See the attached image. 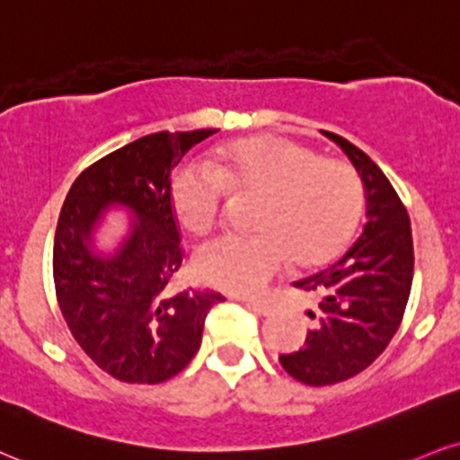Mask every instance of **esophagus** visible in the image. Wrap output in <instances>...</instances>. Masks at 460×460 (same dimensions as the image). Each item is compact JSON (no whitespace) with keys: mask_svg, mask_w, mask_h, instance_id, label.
<instances>
[{"mask_svg":"<svg viewBox=\"0 0 460 460\" xmlns=\"http://www.w3.org/2000/svg\"><path fill=\"white\" fill-rule=\"evenodd\" d=\"M244 304L251 311L259 313V314H270L272 313V304L265 302V300H244Z\"/></svg>","mask_w":460,"mask_h":460,"instance_id":"obj_1","label":"esophagus"}]
</instances>
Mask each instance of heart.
<instances>
[{
  "label": "heart",
  "mask_w": 460,
  "mask_h": 460,
  "mask_svg": "<svg viewBox=\"0 0 460 460\" xmlns=\"http://www.w3.org/2000/svg\"><path fill=\"white\" fill-rule=\"evenodd\" d=\"M229 197L257 201L246 237H223L197 254L203 283L257 293L287 261L297 268L336 257L359 223L364 186L345 160L321 158L289 137H248L223 146L208 167L186 164L171 181V208L190 235L223 223Z\"/></svg>",
  "instance_id": "b5f03b06"
}]
</instances>
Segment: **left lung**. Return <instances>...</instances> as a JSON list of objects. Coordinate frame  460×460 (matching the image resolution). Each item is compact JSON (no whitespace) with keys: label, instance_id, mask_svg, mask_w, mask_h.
Listing matches in <instances>:
<instances>
[{"label":"left lung","instance_id":"1","mask_svg":"<svg viewBox=\"0 0 460 460\" xmlns=\"http://www.w3.org/2000/svg\"><path fill=\"white\" fill-rule=\"evenodd\" d=\"M325 135L362 177L367 225L332 268L293 283L317 300V308L308 311L314 328L302 349L279 359L306 385L339 384L368 368L396 334L413 280L411 223L401 197L362 149L334 132Z\"/></svg>","mask_w":460,"mask_h":460}]
</instances>
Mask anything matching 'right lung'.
<instances>
[{"instance_id":"1","label":"right lung","mask_w":460,"mask_h":460,"mask_svg":"<svg viewBox=\"0 0 460 460\" xmlns=\"http://www.w3.org/2000/svg\"><path fill=\"white\" fill-rule=\"evenodd\" d=\"M216 130L154 132L96 160L70 186L53 242L55 296L79 347L98 368L126 384H163L186 368L201 345L218 291H169L181 265L171 208V175ZM109 205L137 216L119 252L91 251V231Z\"/></svg>"}]
</instances>
